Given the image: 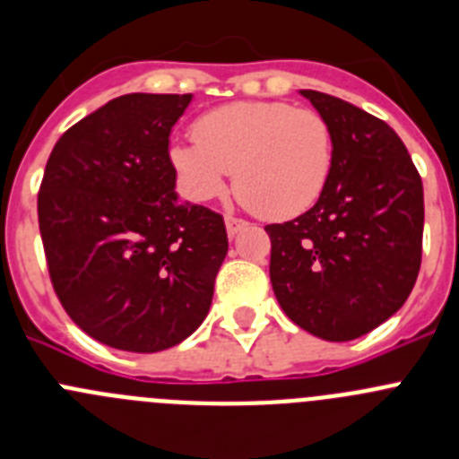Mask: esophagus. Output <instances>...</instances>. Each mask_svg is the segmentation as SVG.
Instances as JSON below:
<instances>
[{"label": "esophagus", "instance_id": "1", "mask_svg": "<svg viewBox=\"0 0 459 459\" xmlns=\"http://www.w3.org/2000/svg\"><path fill=\"white\" fill-rule=\"evenodd\" d=\"M244 226H247V221L244 220H238V217H226V233H229L230 238H233V235H238Z\"/></svg>", "mask_w": 459, "mask_h": 459}]
</instances>
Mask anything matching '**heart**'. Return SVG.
<instances>
[{"instance_id": "1", "label": "heart", "mask_w": 459, "mask_h": 459, "mask_svg": "<svg viewBox=\"0 0 459 459\" xmlns=\"http://www.w3.org/2000/svg\"><path fill=\"white\" fill-rule=\"evenodd\" d=\"M195 138L169 144L183 195L217 199L235 170V195L264 220L310 210L326 190L335 160L326 117L285 101H238L210 110L195 124Z\"/></svg>"}]
</instances>
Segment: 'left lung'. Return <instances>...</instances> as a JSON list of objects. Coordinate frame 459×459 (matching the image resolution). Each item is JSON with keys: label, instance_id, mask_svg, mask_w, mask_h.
I'll return each instance as SVG.
<instances>
[{"label": "left lung", "instance_id": "8db88e82", "mask_svg": "<svg viewBox=\"0 0 459 459\" xmlns=\"http://www.w3.org/2000/svg\"><path fill=\"white\" fill-rule=\"evenodd\" d=\"M333 128L335 160L319 201L269 224V276L303 331L349 342L387 321L421 267L423 186L389 124L333 94L301 90Z\"/></svg>", "mask_w": 459, "mask_h": 459}]
</instances>
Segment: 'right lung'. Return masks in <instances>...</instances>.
Segmentation results:
<instances>
[{"label": "right lung", "mask_w": 459, "mask_h": 459, "mask_svg": "<svg viewBox=\"0 0 459 459\" xmlns=\"http://www.w3.org/2000/svg\"><path fill=\"white\" fill-rule=\"evenodd\" d=\"M192 94H122L67 128L38 192L51 285L106 346L156 353L205 319L229 251L224 217L181 204L171 126Z\"/></svg>", "instance_id": "1"}]
</instances>
